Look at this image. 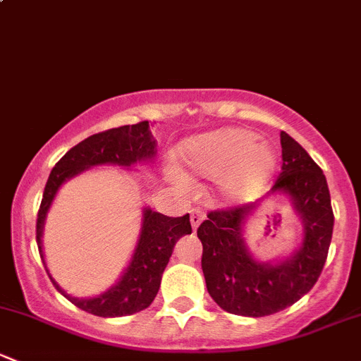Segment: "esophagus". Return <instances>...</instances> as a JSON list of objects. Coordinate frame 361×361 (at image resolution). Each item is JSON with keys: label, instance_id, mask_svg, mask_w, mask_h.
Instances as JSON below:
<instances>
[{"label": "esophagus", "instance_id": "34e87169", "mask_svg": "<svg viewBox=\"0 0 361 361\" xmlns=\"http://www.w3.org/2000/svg\"><path fill=\"white\" fill-rule=\"evenodd\" d=\"M204 216H206V214H204L202 209H192L190 211V224H192V228H194V231L199 227V225H201Z\"/></svg>", "mask_w": 361, "mask_h": 361}]
</instances>
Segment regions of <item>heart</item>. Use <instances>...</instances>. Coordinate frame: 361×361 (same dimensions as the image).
Wrapping results in <instances>:
<instances>
[{
	"label": "heart",
	"instance_id": "b5f03b06",
	"mask_svg": "<svg viewBox=\"0 0 361 361\" xmlns=\"http://www.w3.org/2000/svg\"><path fill=\"white\" fill-rule=\"evenodd\" d=\"M181 160L194 174L224 178V192L232 199H248L274 171L278 155L246 129H224L194 137L181 147ZM181 181L180 176H176Z\"/></svg>",
	"mask_w": 361,
	"mask_h": 361
}]
</instances>
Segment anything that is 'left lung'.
Listing matches in <instances>:
<instances>
[{"label": "left lung", "instance_id": "obj_1", "mask_svg": "<svg viewBox=\"0 0 361 361\" xmlns=\"http://www.w3.org/2000/svg\"><path fill=\"white\" fill-rule=\"evenodd\" d=\"M281 173L272 194L285 192L304 221L302 245L279 264H258L250 257L243 227L255 206L207 213L197 228L207 292L224 311L239 316L274 314L295 304L318 281L329 255L334 211L326 178L307 152L281 130Z\"/></svg>", "mask_w": 361, "mask_h": 361}]
</instances>
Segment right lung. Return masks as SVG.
I'll return each instance as SVG.
<instances>
[{
	"label": "right lung",
	"mask_w": 361,
	"mask_h": 361,
	"mask_svg": "<svg viewBox=\"0 0 361 361\" xmlns=\"http://www.w3.org/2000/svg\"><path fill=\"white\" fill-rule=\"evenodd\" d=\"M154 136L150 133L148 122H137L134 126H122L115 129L103 130L80 141L78 145L66 152L63 159L54 166L49 180H47L43 199L39 204L38 218H36V243H38L39 257L43 260L42 232L45 224L47 211L54 201V195L61 185L69 178L76 176L82 171L99 164H118L130 166L136 162L152 160L157 154ZM190 216H166L152 209H145L143 227L136 250L130 258L129 267L126 269L120 281L113 288L94 298H75L69 297L59 288L52 279L54 286L59 290L69 302L90 314L101 318H116V316H129L147 309L154 302L160 288L162 272L169 262L174 245L185 234H190ZM47 269V265H45Z\"/></svg>",
	"instance_id": "add662e5"
}]
</instances>
